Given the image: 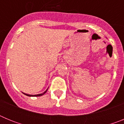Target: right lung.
<instances>
[{
	"label": "right lung",
	"mask_w": 124,
	"mask_h": 124,
	"mask_svg": "<svg viewBox=\"0 0 124 124\" xmlns=\"http://www.w3.org/2000/svg\"><path fill=\"white\" fill-rule=\"evenodd\" d=\"M48 89H47L45 91V92H43V93H41V94H36V95H30V94H25V93H23L25 95H26V96H30V97H31V96H43V94H45L46 93V91H47V90H48Z\"/></svg>",
	"instance_id": "obj_1"
}]
</instances>
